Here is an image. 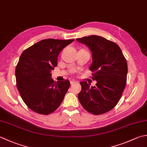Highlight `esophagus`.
I'll return each mask as SVG.
<instances>
[{"label":"esophagus","mask_w":147,"mask_h":147,"mask_svg":"<svg viewBox=\"0 0 147 147\" xmlns=\"http://www.w3.org/2000/svg\"><path fill=\"white\" fill-rule=\"evenodd\" d=\"M70 83H71V85H73V84H74V83H76V81H74V80H71V81H70Z\"/></svg>","instance_id":"esophagus-1"}]
</instances>
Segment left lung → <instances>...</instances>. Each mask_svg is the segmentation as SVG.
<instances>
[{
    "label": "left lung",
    "mask_w": 147,
    "mask_h": 147,
    "mask_svg": "<svg viewBox=\"0 0 147 147\" xmlns=\"http://www.w3.org/2000/svg\"><path fill=\"white\" fill-rule=\"evenodd\" d=\"M87 46L92 53V63L89 67L94 73L96 86L81 82L78 94L80 102L85 110L100 115L111 110L121 98L127 82V64L121 49L115 42L98 36L76 39Z\"/></svg>",
    "instance_id": "1"
}]
</instances>
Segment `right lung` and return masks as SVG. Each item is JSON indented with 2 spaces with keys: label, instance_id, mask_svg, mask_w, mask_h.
<instances>
[{
  "label": "right lung",
  "instance_id": "1",
  "mask_svg": "<svg viewBox=\"0 0 147 147\" xmlns=\"http://www.w3.org/2000/svg\"><path fill=\"white\" fill-rule=\"evenodd\" d=\"M74 39H43L23 51L16 67L17 88L30 110L41 115L55 111L69 88V80L55 82L51 71L57 65V57Z\"/></svg>",
  "mask_w": 147,
  "mask_h": 147
}]
</instances>
